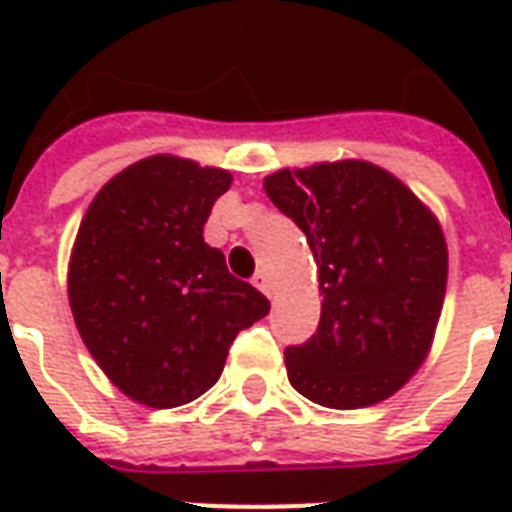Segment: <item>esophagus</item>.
<instances>
[{"instance_id":"esophagus-1","label":"esophagus","mask_w":512,"mask_h":512,"mask_svg":"<svg viewBox=\"0 0 512 512\" xmlns=\"http://www.w3.org/2000/svg\"><path fill=\"white\" fill-rule=\"evenodd\" d=\"M252 285H255L260 293H266V296H271V285H268V277L263 274V271H257L255 277H252Z\"/></svg>"}]
</instances>
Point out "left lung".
Segmentation results:
<instances>
[{"mask_svg": "<svg viewBox=\"0 0 512 512\" xmlns=\"http://www.w3.org/2000/svg\"><path fill=\"white\" fill-rule=\"evenodd\" d=\"M268 200L307 235L321 282V323L285 348L293 389L326 408L395 395L428 356L447 288L436 216L367 161L279 169Z\"/></svg>", "mask_w": 512, "mask_h": 512, "instance_id": "8db88e82", "label": "left lung"}]
</instances>
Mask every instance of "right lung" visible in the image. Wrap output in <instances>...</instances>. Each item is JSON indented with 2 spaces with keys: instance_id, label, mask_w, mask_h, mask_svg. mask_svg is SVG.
<instances>
[{
  "instance_id": "1",
  "label": "right lung",
  "mask_w": 512,
  "mask_h": 512,
  "mask_svg": "<svg viewBox=\"0 0 512 512\" xmlns=\"http://www.w3.org/2000/svg\"><path fill=\"white\" fill-rule=\"evenodd\" d=\"M230 180L189 158H142L82 219L68 268L73 321L112 384L145 406L175 408L208 392L238 332L271 310L202 241Z\"/></svg>"
}]
</instances>
